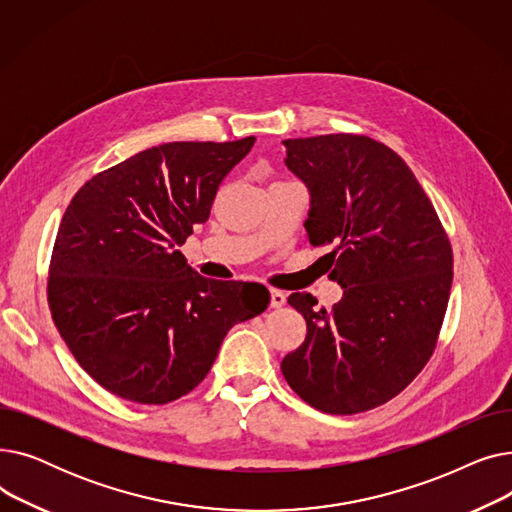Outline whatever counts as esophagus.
<instances>
[{
	"label": "esophagus",
	"mask_w": 512,
	"mask_h": 512,
	"mask_svg": "<svg viewBox=\"0 0 512 512\" xmlns=\"http://www.w3.org/2000/svg\"><path fill=\"white\" fill-rule=\"evenodd\" d=\"M270 305H272L274 309H280V307H284V305H286V294H284L282 290H276V288H272V290H270Z\"/></svg>",
	"instance_id": "1"
}]
</instances>
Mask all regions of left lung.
I'll use <instances>...</instances> for the list:
<instances>
[{
	"label": "left lung",
	"instance_id": "obj_1",
	"mask_svg": "<svg viewBox=\"0 0 512 512\" xmlns=\"http://www.w3.org/2000/svg\"><path fill=\"white\" fill-rule=\"evenodd\" d=\"M286 166L309 188L313 247L344 294L326 311L309 292L288 303L305 342L282 359L288 386L330 415H355L405 390L434 355L452 284V247L411 168L363 134L286 139Z\"/></svg>",
	"mask_w": 512,
	"mask_h": 512
}]
</instances>
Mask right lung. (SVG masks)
<instances>
[{
    "mask_svg": "<svg viewBox=\"0 0 512 512\" xmlns=\"http://www.w3.org/2000/svg\"><path fill=\"white\" fill-rule=\"evenodd\" d=\"M253 143H164L95 174L72 197L47 303L78 365L107 392L139 405L188 394L228 330L267 309L265 286L203 278L178 251Z\"/></svg>",
    "mask_w": 512,
    "mask_h": 512,
    "instance_id": "add662e5",
    "label": "right lung"
}]
</instances>
